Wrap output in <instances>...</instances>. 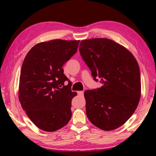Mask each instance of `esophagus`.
I'll use <instances>...</instances> for the list:
<instances>
[{"label":"esophagus","mask_w":156,"mask_h":156,"mask_svg":"<svg viewBox=\"0 0 156 156\" xmlns=\"http://www.w3.org/2000/svg\"><path fill=\"white\" fill-rule=\"evenodd\" d=\"M78 54L79 55V51H78Z\"/></svg>","instance_id":"1"}]
</instances>
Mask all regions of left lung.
I'll return each instance as SVG.
<instances>
[{"mask_svg":"<svg viewBox=\"0 0 156 156\" xmlns=\"http://www.w3.org/2000/svg\"><path fill=\"white\" fill-rule=\"evenodd\" d=\"M80 41L56 39L36 44L20 71L18 98L37 127L44 131L62 128L72 118V100L77 93L62 66L77 51Z\"/></svg>","mask_w":156,"mask_h":156,"instance_id":"obj_1","label":"left lung"}]
</instances>
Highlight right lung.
Wrapping results in <instances>:
<instances>
[{"label": "right lung", "instance_id": "1", "mask_svg": "<svg viewBox=\"0 0 156 156\" xmlns=\"http://www.w3.org/2000/svg\"><path fill=\"white\" fill-rule=\"evenodd\" d=\"M79 51L100 87L84 92L86 113L94 126L112 131L125 124L141 96L140 73L131 53L108 38L81 41Z\"/></svg>", "mask_w": 156, "mask_h": 156}]
</instances>
